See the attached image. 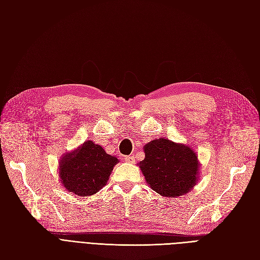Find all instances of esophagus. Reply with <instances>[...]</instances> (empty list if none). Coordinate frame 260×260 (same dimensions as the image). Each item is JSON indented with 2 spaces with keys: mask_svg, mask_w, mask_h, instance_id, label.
Masks as SVG:
<instances>
[{
  "mask_svg": "<svg viewBox=\"0 0 260 260\" xmlns=\"http://www.w3.org/2000/svg\"><path fill=\"white\" fill-rule=\"evenodd\" d=\"M125 161H128V162H135V161H136V160H135V156H132V155L127 156V157H125Z\"/></svg>",
  "mask_w": 260,
  "mask_h": 260,
  "instance_id": "34e87169",
  "label": "esophagus"
}]
</instances>
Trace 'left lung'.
Segmentation results:
<instances>
[{
  "label": "left lung",
  "instance_id": "obj_1",
  "mask_svg": "<svg viewBox=\"0 0 260 260\" xmlns=\"http://www.w3.org/2000/svg\"><path fill=\"white\" fill-rule=\"evenodd\" d=\"M144 153L145 158L139 167L156 193L177 198L190 192L198 183L200 161L190 146L160 138L145 144Z\"/></svg>",
  "mask_w": 260,
  "mask_h": 260
}]
</instances>
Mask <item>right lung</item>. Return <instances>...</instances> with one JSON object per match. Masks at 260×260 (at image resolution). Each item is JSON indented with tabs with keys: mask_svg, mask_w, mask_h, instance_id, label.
I'll return each mask as SVG.
<instances>
[{
	"mask_svg": "<svg viewBox=\"0 0 260 260\" xmlns=\"http://www.w3.org/2000/svg\"><path fill=\"white\" fill-rule=\"evenodd\" d=\"M118 161L101 145L85 141L74 152L62 156L59 161L61 184L68 192L78 196L95 194L106 185Z\"/></svg>",
	"mask_w": 260,
	"mask_h": 260,
	"instance_id": "add662e5",
	"label": "right lung"
}]
</instances>
